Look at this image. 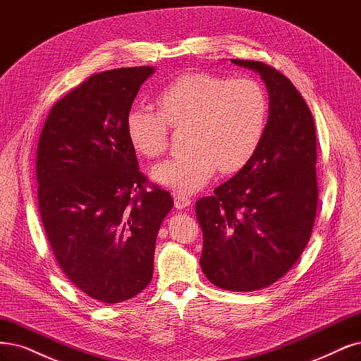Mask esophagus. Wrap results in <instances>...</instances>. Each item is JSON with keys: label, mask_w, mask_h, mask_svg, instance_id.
Masks as SVG:
<instances>
[{"label": "esophagus", "mask_w": 361, "mask_h": 361, "mask_svg": "<svg viewBox=\"0 0 361 361\" xmlns=\"http://www.w3.org/2000/svg\"><path fill=\"white\" fill-rule=\"evenodd\" d=\"M191 204V198L186 197L183 194H176L175 195V207L176 209H185Z\"/></svg>", "instance_id": "34e87169"}]
</instances>
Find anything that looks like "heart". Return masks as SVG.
Masks as SVG:
<instances>
[{
  "instance_id": "1",
  "label": "heart",
  "mask_w": 361,
  "mask_h": 361,
  "mask_svg": "<svg viewBox=\"0 0 361 361\" xmlns=\"http://www.w3.org/2000/svg\"><path fill=\"white\" fill-rule=\"evenodd\" d=\"M158 111L133 107L127 115L131 145L147 158L169 147L170 128L186 131L191 149L154 169V178L178 192H194L214 176L243 169L263 142L269 103L252 78L188 73L169 83L155 98Z\"/></svg>"
}]
</instances>
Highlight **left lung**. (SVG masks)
Listing matches in <instances>:
<instances>
[{
	"mask_svg": "<svg viewBox=\"0 0 361 361\" xmlns=\"http://www.w3.org/2000/svg\"><path fill=\"white\" fill-rule=\"evenodd\" d=\"M270 98L258 151L238 175L195 203L204 235L202 270L216 287L257 291L281 279L312 234L318 204L317 134L312 114L291 80L259 61Z\"/></svg>",
	"mask_w": 361,
	"mask_h": 361,
	"instance_id": "1",
	"label": "left lung"
}]
</instances>
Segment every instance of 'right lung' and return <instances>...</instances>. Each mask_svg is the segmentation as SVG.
Returning a JSON list of instances; mask_svg holds the SVG:
<instances>
[{"instance_id":"obj_1","label":"right lung","mask_w":361,"mask_h":361,"mask_svg":"<svg viewBox=\"0 0 361 361\" xmlns=\"http://www.w3.org/2000/svg\"><path fill=\"white\" fill-rule=\"evenodd\" d=\"M154 67L95 73L49 111L37 146L39 209L64 275L91 299L121 303L154 275L169 191L139 170L127 115Z\"/></svg>"}]
</instances>
